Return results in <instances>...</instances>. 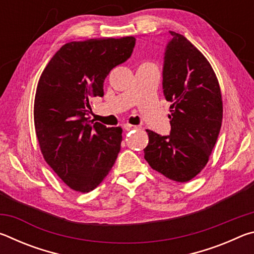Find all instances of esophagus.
<instances>
[{"label": "esophagus", "instance_id": "obj_1", "mask_svg": "<svg viewBox=\"0 0 254 254\" xmlns=\"http://www.w3.org/2000/svg\"><path fill=\"white\" fill-rule=\"evenodd\" d=\"M135 127H136L135 126H132V124H128V123L123 124V128H124V130H127V131L133 130V128H135Z\"/></svg>", "mask_w": 254, "mask_h": 254}]
</instances>
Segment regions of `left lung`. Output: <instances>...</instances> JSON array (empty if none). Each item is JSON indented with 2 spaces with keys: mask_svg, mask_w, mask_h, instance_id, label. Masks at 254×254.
<instances>
[{
  "mask_svg": "<svg viewBox=\"0 0 254 254\" xmlns=\"http://www.w3.org/2000/svg\"><path fill=\"white\" fill-rule=\"evenodd\" d=\"M163 64V94L171 102L170 135L147 130L144 159L158 173L186 183L205 168L223 119L220 84L205 56L183 34L169 31Z\"/></svg>",
  "mask_w": 254,
  "mask_h": 254,
  "instance_id": "obj_1",
  "label": "left lung"
}]
</instances>
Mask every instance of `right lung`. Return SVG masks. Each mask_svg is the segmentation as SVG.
I'll use <instances>...</instances> for the list:
<instances>
[{"instance_id": "right-lung-1", "label": "right lung", "mask_w": 254, "mask_h": 254, "mask_svg": "<svg viewBox=\"0 0 254 254\" xmlns=\"http://www.w3.org/2000/svg\"><path fill=\"white\" fill-rule=\"evenodd\" d=\"M135 38L89 39L64 45L42 71L33 118L42 156L68 187L88 192L109 175L121 149L122 127H106L86 115L104 80L130 58Z\"/></svg>"}]
</instances>
